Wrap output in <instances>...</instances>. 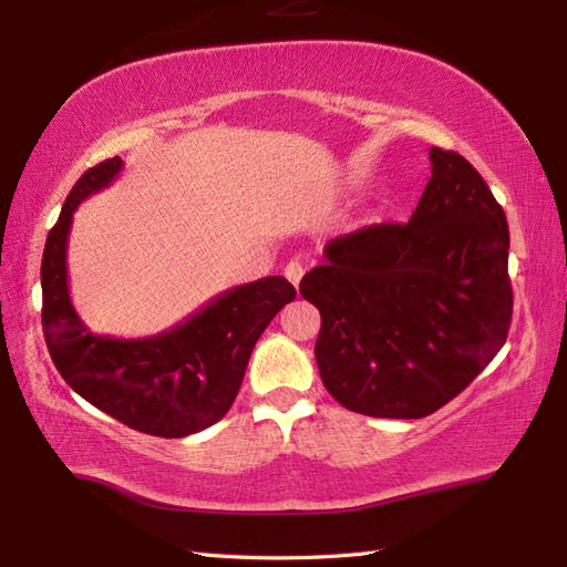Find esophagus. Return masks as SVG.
Here are the masks:
<instances>
[{
  "label": "esophagus",
  "mask_w": 567,
  "mask_h": 567,
  "mask_svg": "<svg viewBox=\"0 0 567 567\" xmlns=\"http://www.w3.org/2000/svg\"><path fill=\"white\" fill-rule=\"evenodd\" d=\"M285 277L297 287L299 280H302V277H305V265L299 262V260H290V262H287V268H285Z\"/></svg>",
  "instance_id": "esophagus-1"
}]
</instances>
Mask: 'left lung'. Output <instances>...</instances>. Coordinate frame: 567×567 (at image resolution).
<instances>
[{
  "label": "left lung",
  "mask_w": 567,
  "mask_h": 567,
  "mask_svg": "<svg viewBox=\"0 0 567 567\" xmlns=\"http://www.w3.org/2000/svg\"><path fill=\"white\" fill-rule=\"evenodd\" d=\"M429 158L412 219L329 240L327 260L299 282L321 315L323 388L358 414L429 416L507 341V216L463 155L431 148Z\"/></svg>",
  "instance_id": "left-lung-1"
}]
</instances>
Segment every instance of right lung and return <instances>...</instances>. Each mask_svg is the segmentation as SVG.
<instances>
[{
	"label": "right lung",
	"mask_w": 567,
	"mask_h": 567,
	"mask_svg": "<svg viewBox=\"0 0 567 567\" xmlns=\"http://www.w3.org/2000/svg\"><path fill=\"white\" fill-rule=\"evenodd\" d=\"M124 161L90 167L63 204L41 260L43 336L60 375L82 400L128 429L183 439L216 424L244 382L272 317L297 297L282 275L216 295L177 327L148 339H112L84 327L68 287V236L80 202L110 187Z\"/></svg>",
	"instance_id": "obj_1"
}]
</instances>
